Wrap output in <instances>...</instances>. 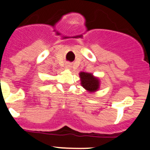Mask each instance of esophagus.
I'll list each match as a JSON object with an SVG mask.
<instances>
[{"mask_svg":"<svg viewBox=\"0 0 150 150\" xmlns=\"http://www.w3.org/2000/svg\"><path fill=\"white\" fill-rule=\"evenodd\" d=\"M71 63H67V64H66V68H67V69H71Z\"/></svg>","mask_w":150,"mask_h":150,"instance_id":"esophagus-1","label":"esophagus"}]
</instances>
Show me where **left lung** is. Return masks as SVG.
I'll return each instance as SVG.
<instances>
[{
  "label": "left lung",
  "mask_w": 150,
  "mask_h": 150,
  "mask_svg": "<svg viewBox=\"0 0 150 150\" xmlns=\"http://www.w3.org/2000/svg\"><path fill=\"white\" fill-rule=\"evenodd\" d=\"M81 86L90 93L98 91L100 88V79L95 76L92 74L86 72H80L79 74Z\"/></svg>",
  "instance_id": "obj_1"
}]
</instances>
